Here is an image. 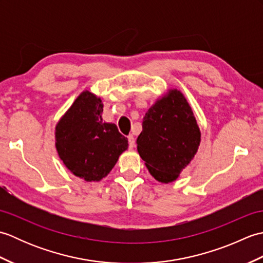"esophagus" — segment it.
<instances>
[{"label": "esophagus", "mask_w": 263, "mask_h": 263, "mask_svg": "<svg viewBox=\"0 0 263 263\" xmlns=\"http://www.w3.org/2000/svg\"><path fill=\"white\" fill-rule=\"evenodd\" d=\"M127 140H128V148L130 149H133L136 146V140H135V137H133L132 135H130L127 137Z\"/></svg>", "instance_id": "1"}]
</instances>
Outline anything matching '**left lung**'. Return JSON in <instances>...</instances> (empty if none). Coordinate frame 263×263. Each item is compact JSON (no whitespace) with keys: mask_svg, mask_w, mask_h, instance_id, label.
I'll use <instances>...</instances> for the list:
<instances>
[{"mask_svg":"<svg viewBox=\"0 0 263 263\" xmlns=\"http://www.w3.org/2000/svg\"><path fill=\"white\" fill-rule=\"evenodd\" d=\"M200 140L191 107L180 90L172 89L144 115L138 153L156 180L170 183L193 159Z\"/></svg>","mask_w":263,"mask_h":263,"instance_id":"obj_1","label":"left lung"}]
</instances>
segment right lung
Returning a JSON list of instances; mask_svg holds the SVG:
<instances>
[{
	"label": "right lung",
	"mask_w": 263,
	"mask_h": 263,
	"mask_svg": "<svg viewBox=\"0 0 263 263\" xmlns=\"http://www.w3.org/2000/svg\"><path fill=\"white\" fill-rule=\"evenodd\" d=\"M102 113V99L86 90L55 127L60 158L72 174L87 182L107 176L128 146L115 124L103 121Z\"/></svg>",
	"instance_id": "1"
}]
</instances>
